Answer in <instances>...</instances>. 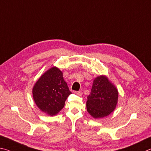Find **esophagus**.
Wrapping results in <instances>:
<instances>
[{
  "label": "esophagus",
  "mask_w": 151,
  "mask_h": 151,
  "mask_svg": "<svg viewBox=\"0 0 151 151\" xmlns=\"http://www.w3.org/2000/svg\"><path fill=\"white\" fill-rule=\"evenodd\" d=\"M74 93L78 95V96H81V95H82V92L81 91H75L74 92Z\"/></svg>",
  "instance_id": "1"
}]
</instances>
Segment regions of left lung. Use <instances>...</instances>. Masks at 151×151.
I'll use <instances>...</instances> for the list:
<instances>
[{
  "mask_svg": "<svg viewBox=\"0 0 151 151\" xmlns=\"http://www.w3.org/2000/svg\"><path fill=\"white\" fill-rule=\"evenodd\" d=\"M119 93L115 86L106 76L94 79L91 93L86 102L87 111L94 119L104 118L115 109Z\"/></svg>",
  "mask_w": 151,
  "mask_h": 151,
  "instance_id": "obj_1",
  "label": "left lung"
}]
</instances>
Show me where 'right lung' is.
I'll list each match as a JSON object with an SVG mask.
<instances>
[{
  "mask_svg": "<svg viewBox=\"0 0 151 151\" xmlns=\"http://www.w3.org/2000/svg\"><path fill=\"white\" fill-rule=\"evenodd\" d=\"M71 93L62 71L55 66L42 74L32 88L33 99L37 107L50 116L57 115L63 109Z\"/></svg>",
  "mask_w": 151,
  "mask_h": 151,
  "instance_id": "obj_1",
  "label": "right lung"
}]
</instances>
